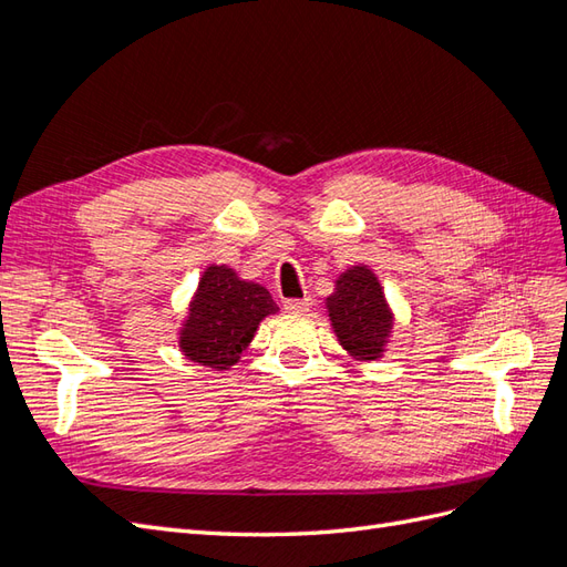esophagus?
Masks as SVG:
<instances>
[{"instance_id": "1", "label": "esophagus", "mask_w": 567, "mask_h": 567, "mask_svg": "<svg viewBox=\"0 0 567 567\" xmlns=\"http://www.w3.org/2000/svg\"><path fill=\"white\" fill-rule=\"evenodd\" d=\"M311 305H313L311 297H301V299H285L282 307H285L289 313H305V311L311 309Z\"/></svg>"}]
</instances>
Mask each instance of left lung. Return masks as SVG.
Listing matches in <instances>:
<instances>
[{
	"mask_svg": "<svg viewBox=\"0 0 567 567\" xmlns=\"http://www.w3.org/2000/svg\"><path fill=\"white\" fill-rule=\"evenodd\" d=\"M333 331L352 358L377 360L384 352L393 316L377 275L354 266L336 280V292L326 299Z\"/></svg>",
	"mask_w": 567,
	"mask_h": 567,
	"instance_id": "8db88e82",
	"label": "left lung"
}]
</instances>
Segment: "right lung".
I'll return each instance as SVG.
<instances>
[{
    "label": "right lung",
    "instance_id": "right-lung-1",
    "mask_svg": "<svg viewBox=\"0 0 567 567\" xmlns=\"http://www.w3.org/2000/svg\"><path fill=\"white\" fill-rule=\"evenodd\" d=\"M278 311L270 292L227 266H209L190 301L178 346L186 358L221 372L239 362L258 323Z\"/></svg>",
    "mask_w": 567,
    "mask_h": 567
}]
</instances>
